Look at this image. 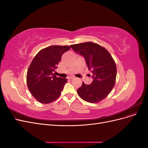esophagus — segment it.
<instances>
[{
    "label": "esophagus",
    "instance_id": "1",
    "mask_svg": "<svg viewBox=\"0 0 148 148\" xmlns=\"http://www.w3.org/2000/svg\"><path fill=\"white\" fill-rule=\"evenodd\" d=\"M68 78H69V79H72L75 78V77H69Z\"/></svg>",
    "mask_w": 148,
    "mask_h": 148
}]
</instances>
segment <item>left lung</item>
Instances as JSON below:
<instances>
[{
  "label": "left lung",
  "mask_w": 148,
  "mask_h": 148,
  "mask_svg": "<svg viewBox=\"0 0 148 148\" xmlns=\"http://www.w3.org/2000/svg\"><path fill=\"white\" fill-rule=\"evenodd\" d=\"M71 49L83 56L92 73L93 81L89 85L83 82L77 89L84 101L97 103L108 96L115 84L117 66L110 53L99 44L87 42L71 45Z\"/></svg>",
  "instance_id": "obj_1"
}]
</instances>
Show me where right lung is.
I'll use <instances>...</instances> for the list:
<instances>
[{
  "instance_id": "right-lung-1",
  "label": "right lung",
  "mask_w": 148,
  "mask_h": 148,
  "mask_svg": "<svg viewBox=\"0 0 148 148\" xmlns=\"http://www.w3.org/2000/svg\"><path fill=\"white\" fill-rule=\"evenodd\" d=\"M68 46H51L41 49L31 62L26 75L28 88L38 102L49 104L56 101L63 90L66 78L57 77L55 70Z\"/></svg>"
}]
</instances>
